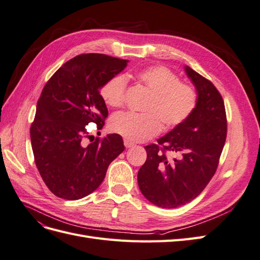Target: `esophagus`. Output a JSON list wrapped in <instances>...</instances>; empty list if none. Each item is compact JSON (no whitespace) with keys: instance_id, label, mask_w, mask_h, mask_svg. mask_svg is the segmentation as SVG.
Masks as SVG:
<instances>
[{"instance_id":"obj_1","label":"esophagus","mask_w":260,"mask_h":260,"mask_svg":"<svg viewBox=\"0 0 260 260\" xmlns=\"http://www.w3.org/2000/svg\"><path fill=\"white\" fill-rule=\"evenodd\" d=\"M123 144H124V146L127 147V148H130V147H132L133 145H135V144H133L132 142H130V141H128V140H124L123 141Z\"/></svg>"}]
</instances>
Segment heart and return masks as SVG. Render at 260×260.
Wrapping results in <instances>:
<instances>
[{"label": "heart", "mask_w": 260, "mask_h": 260, "mask_svg": "<svg viewBox=\"0 0 260 260\" xmlns=\"http://www.w3.org/2000/svg\"><path fill=\"white\" fill-rule=\"evenodd\" d=\"M138 81L151 92L144 108L145 114L122 112L115 114L109 127L130 142H141L166 128H175L184 122L198 104L193 86L180 82L179 77L165 66H151L136 73ZM127 79L116 75L102 85L101 96L111 107H120L124 102Z\"/></svg>", "instance_id": "b5f03b06"}]
</instances>
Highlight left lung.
I'll list each match as a JSON object with an SVG mask.
<instances>
[{
  "mask_svg": "<svg viewBox=\"0 0 260 260\" xmlns=\"http://www.w3.org/2000/svg\"><path fill=\"white\" fill-rule=\"evenodd\" d=\"M184 69L198 92V104L184 122L157 140L158 144L144 147L147 158L138 172L141 192L161 208L185 205L202 193L215 175L226 138L221 94L195 70Z\"/></svg>",
  "mask_w": 260,
  "mask_h": 260,
  "instance_id": "1",
  "label": "left lung"
}]
</instances>
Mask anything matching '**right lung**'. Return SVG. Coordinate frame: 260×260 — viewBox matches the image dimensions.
Returning <instances> with one entry per match:
<instances>
[{
	"label": "right lung",
	"instance_id": "1",
	"mask_svg": "<svg viewBox=\"0 0 260 260\" xmlns=\"http://www.w3.org/2000/svg\"><path fill=\"white\" fill-rule=\"evenodd\" d=\"M127 59L81 54L69 59L46 82L30 128L37 168L57 198L76 201L103 182L107 168L124 149L114 133L85 145V125H104L108 111L100 89L125 68Z\"/></svg>",
	"mask_w": 260,
	"mask_h": 260
}]
</instances>
